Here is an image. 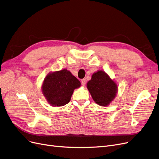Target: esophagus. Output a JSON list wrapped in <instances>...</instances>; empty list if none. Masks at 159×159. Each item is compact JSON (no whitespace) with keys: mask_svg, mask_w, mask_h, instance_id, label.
Returning a JSON list of instances; mask_svg holds the SVG:
<instances>
[{"mask_svg":"<svg viewBox=\"0 0 159 159\" xmlns=\"http://www.w3.org/2000/svg\"><path fill=\"white\" fill-rule=\"evenodd\" d=\"M81 84H82V86H85V84H86V79H83L81 80Z\"/></svg>","mask_w":159,"mask_h":159,"instance_id":"34e87169","label":"esophagus"}]
</instances>
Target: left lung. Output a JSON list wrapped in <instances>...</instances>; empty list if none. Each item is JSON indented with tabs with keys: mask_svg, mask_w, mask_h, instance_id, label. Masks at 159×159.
Instances as JSON below:
<instances>
[{
	"mask_svg": "<svg viewBox=\"0 0 159 159\" xmlns=\"http://www.w3.org/2000/svg\"><path fill=\"white\" fill-rule=\"evenodd\" d=\"M86 87L93 100L101 106H108L116 98L117 85L103 70H98L92 75Z\"/></svg>",
	"mask_w": 159,
	"mask_h": 159,
	"instance_id": "obj_1",
	"label": "left lung"
}]
</instances>
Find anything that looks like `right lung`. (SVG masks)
Listing matches in <instances>:
<instances>
[{
	"instance_id": "1",
	"label": "right lung",
	"mask_w": 159,
	"mask_h": 159,
	"mask_svg": "<svg viewBox=\"0 0 159 159\" xmlns=\"http://www.w3.org/2000/svg\"><path fill=\"white\" fill-rule=\"evenodd\" d=\"M80 84V81L65 69L48 73L43 82L42 90L51 106L59 107L69 103L75 89Z\"/></svg>"
}]
</instances>
